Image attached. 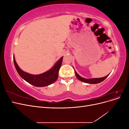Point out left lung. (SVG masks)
I'll use <instances>...</instances> for the list:
<instances>
[{"label": "left lung", "mask_w": 129, "mask_h": 129, "mask_svg": "<svg viewBox=\"0 0 129 129\" xmlns=\"http://www.w3.org/2000/svg\"><path fill=\"white\" fill-rule=\"evenodd\" d=\"M75 71V69H74ZM75 75L76 77L79 79L80 81L83 82L89 83V84H97V83H99L101 82H102L104 81L106 78L109 76V75H107L106 76L103 77H101V78H93V79H85V78H83L82 77H81L80 76L79 74L77 73V72L75 71Z\"/></svg>", "instance_id": "1"}]
</instances>
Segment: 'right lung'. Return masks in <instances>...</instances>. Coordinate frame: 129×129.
<instances>
[{
	"label": "right lung",
	"mask_w": 129,
	"mask_h": 129,
	"mask_svg": "<svg viewBox=\"0 0 129 129\" xmlns=\"http://www.w3.org/2000/svg\"><path fill=\"white\" fill-rule=\"evenodd\" d=\"M63 57H61L49 71L38 75H33L25 72L19 67L13 55V61L15 69L23 79L29 84L38 87H46L51 84L57 79L58 71L62 64Z\"/></svg>",
	"instance_id": "obj_1"
}]
</instances>
